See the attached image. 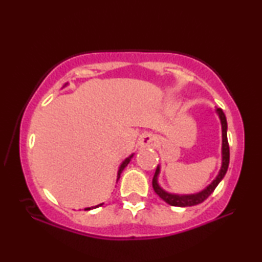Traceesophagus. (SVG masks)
Returning a JSON list of instances; mask_svg holds the SVG:
<instances>
[{
    "label": "esophagus",
    "mask_w": 262,
    "mask_h": 262,
    "mask_svg": "<svg viewBox=\"0 0 262 262\" xmlns=\"http://www.w3.org/2000/svg\"><path fill=\"white\" fill-rule=\"evenodd\" d=\"M139 144L142 148H156L160 144V139L154 134H144L139 138Z\"/></svg>",
    "instance_id": "34e87169"
}]
</instances>
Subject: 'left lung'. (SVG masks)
<instances>
[{
	"mask_svg": "<svg viewBox=\"0 0 262 262\" xmlns=\"http://www.w3.org/2000/svg\"><path fill=\"white\" fill-rule=\"evenodd\" d=\"M216 113L218 118L221 120V126H222V164L221 169L216 175V178L206 186L205 188L202 191L192 193V194H178V193H170L161 187L159 184V175L161 173V166L159 164L156 168L155 175L152 179V187L154 191L156 192V194L160 196L161 199L164 200L167 204H169L171 206H179V207H186V206H193L198 205V204L203 203L211 193L214 191V188L217 187L218 184L223 180L224 175L227 174L228 167H229V160H230V152H229V144H228V124H227V118L225 114L221 108H216Z\"/></svg>",
	"mask_w": 262,
	"mask_h": 262,
	"instance_id": "left-lung-1",
	"label": "left lung"
}]
</instances>
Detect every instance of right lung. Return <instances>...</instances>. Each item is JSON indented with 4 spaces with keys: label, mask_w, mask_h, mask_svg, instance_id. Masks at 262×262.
Listing matches in <instances>:
<instances>
[{
    "label": "right lung",
    "mask_w": 262,
    "mask_h": 262,
    "mask_svg": "<svg viewBox=\"0 0 262 262\" xmlns=\"http://www.w3.org/2000/svg\"><path fill=\"white\" fill-rule=\"evenodd\" d=\"M68 85H69V83H66L63 85V88H66V87H68ZM134 155L135 154H131L130 156L128 157H126V159H125L123 162L120 163V166H119V169H118V173H117V182L119 181V179H120V174L123 173V170L125 169V167L127 166L128 163H130V161H131V159L132 157H134ZM103 205V203H101V204H98V205H95V206H92V207H85L84 209V211H88V210H93V209H96V207H100V206H102Z\"/></svg>",
    "instance_id": "1"
}]
</instances>
